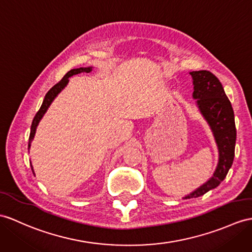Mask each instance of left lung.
<instances>
[{"label": "left lung", "mask_w": 252, "mask_h": 252, "mask_svg": "<svg viewBox=\"0 0 252 252\" xmlns=\"http://www.w3.org/2000/svg\"><path fill=\"white\" fill-rule=\"evenodd\" d=\"M190 75L193 84L192 98L197 100L199 111L214 134L219 159L211 179L184 199L201 197L225 179L234 159L236 141L234 112L218 78L207 70L191 71Z\"/></svg>", "instance_id": "8db88e82"}]
</instances>
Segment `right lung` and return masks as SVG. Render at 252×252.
Instances as JSON below:
<instances>
[{
	"label": "right lung",
	"mask_w": 252,
	"mask_h": 252,
	"mask_svg": "<svg viewBox=\"0 0 252 252\" xmlns=\"http://www.w3.org/2000/svg\"><path fill=\"white\" fill-rule=\"evenodd\" d=\"M93 70V66H90V67H80V68H75V69H71L68 72L66 73V75L63 77V79L61 80L59 83H57L52 87L50 90H49L48 93L45 96V99L42 101V105L40 107V109L38 110V112L36 113V115L34 116V120L32 122V126H31V132H30V138H29V149L31 147V142H32L34 136H35V132H36V128H37L38 124L40 120L42 119V116L45 115V113L47 112L48 108L50 107V105L52 103V101L55 99V97H57L61 92L64 90V88L66 87L67 84L69 82V78L78 75V73H81V72H91ZM31 163V161H30ZM31 168H32V171L34 173V170H33V165L31 164Z\"/></svg>",
	"instance_id": "obj_1"
}]
</instances>
